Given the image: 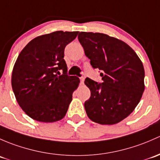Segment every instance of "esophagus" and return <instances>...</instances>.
<instances>
[{
  "instance_id": "obj_1",
  "label": "esophagus",
  "mask_w": 160,
  "mask_h": 160,
  "mask_svg": "<svg viewBox=\"0 0 160 160\" xmlns=\"http://www.w3.org/2000/svg\"><path fill=\"white\" fill-rule=\"evenodd\" d=\"M84 82H85V77H83V76L80 77V83L82 84V85H83Z\"/></svg>"
}]
</instances>
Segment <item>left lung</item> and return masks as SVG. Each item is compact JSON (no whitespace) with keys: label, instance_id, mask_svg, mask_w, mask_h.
Returning a JSON list of instances; mask_svg holds the SVG:
<instances>
[{"label":"left lung","instance_id":"obj_1","mask_svg":"<svg viewBox=\"0 0 160 160\" xmlns=\"http://www.w3.org/2000/svg\"><path fill=\"white\" fill-rule=\"evenodd\" d=\"M79 42L102 83L86 78L91 91L85 101L87 116L102 125H113L129 116L145 89V71L136 52L124 42L102 33L79 32Z\"/></svg>","mask_w":160,"mask_h":160}]
</instances>
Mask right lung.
I'll return each mask as SVG.
<instances>
[{
	"label": "right lung",
	"mask_w": 160,
	"mask_h": 160,
	"mask_svg": "<svg viewBox=\"0 0 160 160\" xmlns=\"http://www.w3.org/2000/svg\"><path fill=\"white\" fill-rule=\"evenodd\" d=\"M78 34L58 31L38 36L19 54L11 85L18 103L33 119L53 122L66 114L80 80L67 74L64 51Z\"/></svg>",
	"instance_id": "add662e5"
}]
</instances>
